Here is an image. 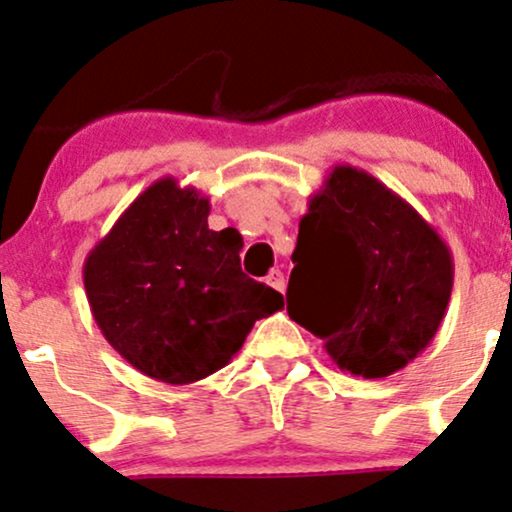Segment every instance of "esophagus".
<instances>
[{
	"instance_id": "obj_1",
	"label": "esophagus",
	"mask_w": 512,
	"mask_h": 512,
	"mask_svg": "<svg viewBox=\"0 0 512 512\" xmlns=\"http://www.w3.org/2000/svg\"><path fill=\"white\" fill-rule=\"evenodd\" d=\"M266 283L271 285V287H275V290H278V292H285V275L280 273V271H271V273H268Z\"/></svg>"
}]
</instances>
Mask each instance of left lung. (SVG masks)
<instances>
[{"instance_id": "obj_1", "label": "left lung", "mask_w": 512, "mask_h": 512, "mask_svg": "<svg viewBox=\"0 0 512 512\" xmlns=\"http://www.w3.org/2000/svg\"><path fill=\"white\" fill-rule=\"evenodd\" d=\"M287 314L350 375L382 380L416 360L445 319L450 246L380 179L336 164L309 198Z\"/></svg>"}]
</instances>
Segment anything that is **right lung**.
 <instances>
[{
	"instance_id": "add662e5",
	"label": "right lung",
	"mask_w": 512,
	"mask_h": 512,
	"mask_svg": "<svg viewBox=\"0 0 512 512\" xmlns=\"http://www.w3.org/2000/svg\"><path fill=\"white\" fill-rule=\"evenodd\" d=\"M210 200L174 176L128 205L84 261L103 338L142 375L191 384L225 367L280 292L241 273L237 229L208 227Z\"/></svg>"
}]
</instances>
